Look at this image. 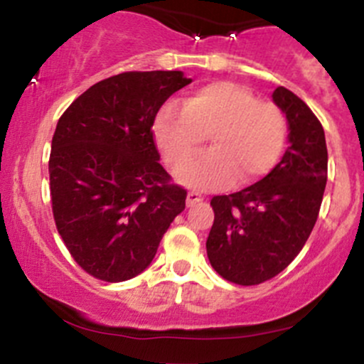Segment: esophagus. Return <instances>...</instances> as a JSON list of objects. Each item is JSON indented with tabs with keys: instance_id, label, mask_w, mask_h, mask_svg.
<instances>
[{
	"instance_id": "1",
	"label": "esophagus",
	"mask_w": 364,
	"mask_h": 364,
	"mask_svg": "<svg viewBox=\"0 0 364 364\" xmlns=\"http://www.w3.org/2000/svg\"><path fill=\"white\" fill-rule=\"evenodd\" d=\"M203 199V193L192 190V192H188V196H186V206H196V204H199Z\"/></svg>"
}]
</instances>
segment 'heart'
Segmentation results:
<instances>
[{"mask_svg": "<svg viewBox=\"0 0 364 364\" xmlns=\"http://www.w3.org/2000/svg\"><path fill=\"white\" fill-rule=\"evenodd\" d=\"M154 140L171 167L182 164L210 135L212 151L181 165L179 181L199 190L245 186L267 176L283 154L288 136L284 112L259 101L232 81H213L185 103H167L154 119Z\"/></svg>", "mask_w": 364, "mask_h": 364, "instance_id": "heart-1", "label": "heart"}]
</instances>
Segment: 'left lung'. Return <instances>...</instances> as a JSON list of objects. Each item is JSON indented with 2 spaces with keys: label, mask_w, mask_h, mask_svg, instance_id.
<instances>
[{
  "label": "left lung",
  "mask_w": 364,
  "mask_h": 364,
  "mask_svg": "<svg viewBox=\"0 0 364 364\" xmlns=\"http://www.w3.org/2000/svg\"><path fill=\"white\" fill-rule=\"evenodd\" d=\"M272 100L287 114L290 146L261 181L211 199L206 240L211 267L225 281L254 287L276 277L311 235L327 183L323 128L311 108L284 87Z\"/></svg>",
  "instance_id": "8db88e82"
}]
</instances>
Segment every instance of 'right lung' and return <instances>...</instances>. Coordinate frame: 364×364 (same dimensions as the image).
Segmentation results:
<instances>
[{
  "instance_id": "add662e5",
  "label": "right lung",
  "mask_w": 364,
  "mask_h": 364,
  "mask_svg": "<svg viewBox=\"0 0 364 364\" xmlns=\"http://www.w3.org/2000/svg\"><path fill=\"white\" fill-rule=\"evenodd\" d=\"M181 70H129L85 90L58 119L49 154L56 229L88 276L121 283L146 270L185 210L160 165L153 124L188 85Z\"/></svg>"
}]
</instances>
